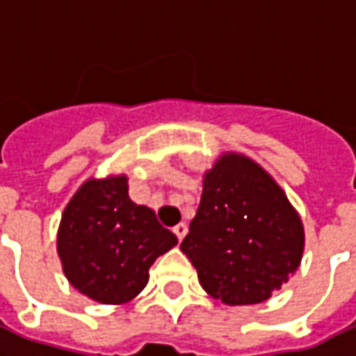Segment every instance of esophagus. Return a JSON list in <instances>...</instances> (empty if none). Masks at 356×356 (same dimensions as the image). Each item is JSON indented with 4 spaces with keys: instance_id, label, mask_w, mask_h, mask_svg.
Wrapping results in <instances>:
<instances>
[{
    "instance_id": "esophagus-1",
    "label": "esophagus",
    "mask_w": 356,
    "mask_h": 356,
    "mask_svg": "<svg viewBox=\"0 0 356 356\" xmlns=\"http://www.w3.org/2000/svg\"><path fill=\"white\" fill-rule=\"evenodd\" d=\"M172 232L176 234V238H178V241H181V239L186 238L187 225H186V222H180V225H176V227L172 228Z\"/></svg>"
}]
</instances>
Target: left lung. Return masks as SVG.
Wrapping results in <instances>:
<instances>
[{"instance_id":"left-lung-1","label":"left lung","mask_w":356,"mask_h":356,"mask_svg":"<svg viewBox=\"0 0 356 356\" xmlns=\"http://www.w3.org/2000/svg\"><path fill=\"white\" fill-rule=\"evenodd\" d=\"M202 288L225 305H256L301 264L305 230L260 165L225 154L204 176L197 216L180 245Z\"/></svg>"}]
</instances>
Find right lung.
<instances>
[{"instance_id":"1","label":"right lung","mask_w":356,"mask_h":356,"mask_svg":"<svg viewBox=\"0 0 356 356\" xmlns=\"http://www.w3.org/2000/svg\"><path fill=\"white\" fill-rule=\"evenodd\" d=\"M178 243L147 206L128 197V178L89 180L65 208L57 236L63 271L76 290L102 305L131 301L156 258Z\"/></svg>"}]
</instances>
